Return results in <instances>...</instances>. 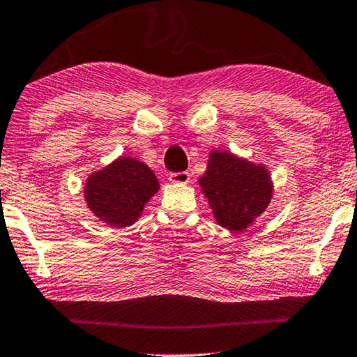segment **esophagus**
I'll list each match as a JSON object with an SVG mask.
<instances>
[{"instance_id":"esophagus-1","label":"esophagus","mask_w":357,"mask_h":357,"mask_svg":"<svg viewBox=\"0 0 357 357\" xmlns=\"http://www.w3.org/2000/svg\"><path fill=\"white\" fill-rule=\"evenodd\" d=\"M169 181H172V183H178V184H188L190 181V173L189 172L172 173L169 174Z\"/></svg>"}]
</instances>
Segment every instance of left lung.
<instances>
[{"mask_svg": "<svg viewBox=\"0 0 357 357\" xmlns=\"http://www.w3.org/2000/svg\"><path fill=\"white\" fill-rule=\"evenodd\" d=\"M200 188L208 197L218 225L242 232L269 205L273 185L263 167L227 152H213Z\"/></svg>", "mask_w": 357, "mask_h": 357, "instance_id": "left-lung-1", "label": "left lung"}]
</instances>
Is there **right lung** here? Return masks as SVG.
<instances>
[{
    "label": "right lung",
    "mask_w": 357,
    "mask_h": 357,
    "mask_svg": "<svg viewBox=\"0 0 357 357\" xmlns=\"http://www.w3.org/2000/svg\"><path fill=\"white\" fill-rule=\"evenodd\" d=\"M158 188L155 174L147 165L123 157L88 179L84 197L100 221L112 227H125L141 216Z\"/></svg>",
    "instance_id": "obj_1"
}]
</instances>
